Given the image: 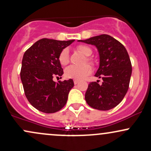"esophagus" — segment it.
<instances>
[{"instance_id":"esophagus-1","label":"esophagus","mask_w":151,"mask_h":151,"mask_svg":"<svg viewBox=\"0 0 151 151\" xmlns=\"http://www.w3.org/2000/svg\"><path fill=\"white\" fill-rule=\"evenodd\" d=\"M78 83H79V80H77V79H74V84H77Z\"/></svg>"}]
</instances>
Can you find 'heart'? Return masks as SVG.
<instances>
[{"instance_id": "heart-1", "label": "heart", "mask_w": 151, "mask_h": 151, "mask_svg": "<svg viewBox=\"0 0 151 151\" xmlns=\"http://www.w3.org/2000/svg\"><path fill=\"white\" fill-rule=\"evenodd\" d=\"M77 50L79 52L86 56V61L87 63L90 64L91 65L93 66L95 65V62L92 58H89L92 54V50L89 46L81 45L77 46ZM59 62L60 65L62 66L67 65L70 62V55H69V50L67 48H65L60 52L58 57ZM91 72V67L89 65H85L82 67H77L74 66H70L65 70V75L67 78L69 79H74L79 80V79H84L86 76H88Z\"/></svg>"}]
</instances>
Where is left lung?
Segmentation results:
<instances>
[{
	"label": "left lung",
	"mask_w": 151,
	"mask_h": 151,
	"mask_svg": "<svg viewBox=\"0 0 151 151\" xmlns=\"http://www.w3.org/2000/svg\"><path fill=\"white\" fill-rule=\"evenodd\" d=\"M96 47L99 53V67L95 77L103 82L91 81L85 93L88 105L107 111L121 103L129 87L132 66L125 47L109 35H100L85 40H78Z\"/></svg>",
	"instance_id": "obj_1"
}]
</instances>
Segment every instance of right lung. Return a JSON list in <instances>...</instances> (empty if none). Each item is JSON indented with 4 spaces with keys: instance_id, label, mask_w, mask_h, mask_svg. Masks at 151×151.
Returning <instances> with one entry per match:
<instances>
[{
    "instance_id": "1",
    "label": "right lung",
    "mask_w": 151,
    "mask_h": 151,
    "mask_svg": "<svg viewBox=\"0 0 151 151\" xmlns=\"http://www.w3.org/2000/svg\"><path fill=\"white\" fill-rule=\"evenodd\" d=\"M74 41L42 38L24 53L20 70L24 92L30 104L40 111L55 113L67 103L69 92L74 86L73 80L55 82L53 77L63 74L59 55Z\"/></svg>"
}]
</instances>
